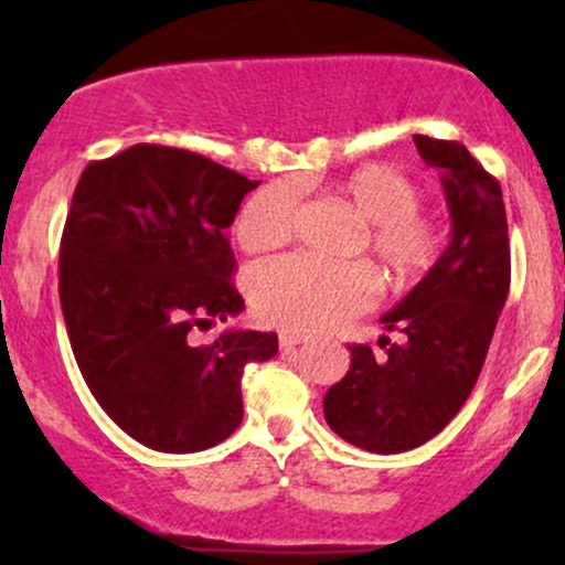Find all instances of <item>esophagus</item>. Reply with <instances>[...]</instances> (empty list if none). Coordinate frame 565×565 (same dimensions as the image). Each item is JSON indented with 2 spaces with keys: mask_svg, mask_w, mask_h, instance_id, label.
I'll list each match as a JSON object with an SVG mask.
<instances>
[{
  "mask_svg": "<svg viewBox=\"0 0 565 565\" xmlns=\"http://www.w3.org/2000/svg\"><path fill=\"white\" fill-rule=\"evenodd\" d=\"M310 340H313V337L300 334V332H281V334H278V345H281V350H291L297 345H308Z\"/></svg>",
  "mask_w": 565,
  "mask_h": 565,
  "instance_id": "1",
  "label": "esophagus"
}]
</instances>
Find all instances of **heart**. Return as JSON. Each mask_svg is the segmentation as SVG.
<instances>
[{
    "label": "heart",
    "instance_id": "heart-1",
    "mask_svg": "<svg viewBox=\"0 0 565 565\" xmlns=\"http://www.w3.org/2000/svg\"><path fill=\"white\" fill-rule=\"evenodd\" d=\"M334 193L364 220L359 246L380 265L391 287L419 281L444 252V228L419 210L414 180L387 164H364L342 174ZM300 193L278 180L244 201L236 238L246 252L278 249L295 236ZM252 305L260 319L291 332H321L353 319L374 300V278L364 265H327L308 257H281L257 265L249 278Z\"/></svg>",
    "mask_w": 565,
    "mask_h": 565
}]
</instances>
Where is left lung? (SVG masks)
<instances>
[{"instance_id": "1", "label": "left lung", "mask_w": 565, "mask_h": 565, "mask_svg": "<svg viewBox=\"0 0 565 565\" xmlns=\"http://www.w3.org/2000/svg\"><path fill=\"white\" fill-rule=\"evenodd\" d=\"M438 170L451 242L408 295L382 316L385 353L350 345V369L323 395L327 425L372 454L417 449L462 408L481 374L510 289L502 188L462 142L414 135Z\"/></svg>"}]
</instances>
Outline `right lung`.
Masks as SVG:
<instances>
[{
    "instance_id": "obj_1",
    "label": "right lung",
    "mask_w": 565,
    "mask_h": 565,
    "mask_svg": "<svg viewBox=\"0 0 565 565\" xmlns=\"http://www.w3.org/2000/svg\"><path fill=\"white\" fill-rule=\"evenodd\" d=\"M260 180L170 146L93 161L61 242V308L103 412L148 449H210L244 417L242 374L278 353L276 332L193 329L244 310L225 228Z\"/></svg>"
}]
</instances>
